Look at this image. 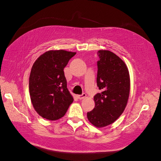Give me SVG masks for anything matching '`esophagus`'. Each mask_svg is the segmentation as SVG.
I'll return each mask as SVG.
<instances>
[{"label": "esophagus", "instance_id": "34e87169", "mask_svg": "<svg viewBox=\"0 0 161 161\" xmlns=\"http://www.w3.org/2000/svg\"><path fill=\"white\" fill-rule=\"evenodd\" d=\"M86 94L85 93H82V95H77V97H78V99H84L85 97H86Z\"/></svg>", "mask_w": 161, "mask_h": 161}]
</instances>
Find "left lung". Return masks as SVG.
Here are the masks:
<instances>
[{
    "instance_id": "left-lung-1",
    "label": "left lung",
    "mask_w": 161,
    "mask_h": 161,
    "mask_svg": "<svg viewBox=\"0 0 161 161\" xmlns=\"http://www.w3.org/2000/svg\"><path fill=\"white\" fill-rule=\"evenodd\" d=\"M97 85L101 91L94 96L95 106L87 113V118L97 128L114 123L127 105L130 80L124 62L109 50H99Z\"/></svg>"
}]
</instances>
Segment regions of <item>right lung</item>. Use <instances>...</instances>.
<instances>
[{
  "mask_svg": "<svg viewBox=\"0 0 161 161\" xmlns=\"http://www.w3.org/2000/svg\"><path fill=\"white\" fill-rule=\"evenodd\" d=\"M76 52L50 50L43 53L31 68L29 88L37 113L49 120L64 116L73 102L67 89L64 69Z\"/></svg>",
  "mask_w": 161,
  "mask_h": 161,
  "instance_id": "add662e5",
  "label": "right lung"
}]
</instances>
